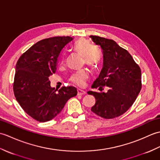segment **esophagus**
<instances>
[{
  "label": "esophagus",
  "instance_id": "1",
  "mask_svg": "<svg viewBox=\"0 0 160 160\" xmlns=\"http://www.w3.org/2000/svg\"><path fill=\"white\" fill-rule=\"evenodd\" d=\"M86 94V91H84L82 89H78V96H82V95H85Z\"/></svg>",
  "mask_w": 160,
  "mask_h": 160
}]
</instances>
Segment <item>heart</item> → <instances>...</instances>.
I'll list each match as a JSON object with an SVG mask.
<instances>
[{"label": "heart", "instance_id": "b5f03b06", "mask_svg": "<svg viewBox=\"0 0 160 160\" xmlns=\"http://www.w3.org/2000/svg\"><path fill=\"white\" fill-rule=\"evenodd\" d=\"M75 50L84 56V62L88 66L95 67L99 63L100 60V52L93 49V47L86 40H82L78 42L75 47ZM88 77H89V73L87 71H82L74 73L71 76V80L77 85L82 86Z\"/></svg>", "mask_w": 160, "mask_h": 160}]
</instances>
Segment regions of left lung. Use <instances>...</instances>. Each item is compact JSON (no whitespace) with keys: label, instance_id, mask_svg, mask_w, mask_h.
Instances as JSON below:
<instances>
[{"label":"left lung","instance_id":"1","mask_svg":"<svg viewBox=\"0 0 160 160\" xmlns=\"http://www.w3.org/2000/svg\"><path fill=\"white\" fill-rule=\"evenodd\" d=\"M103 54V67L92 88L107 93L89 91L96 98L91 108L94 113L105 119H112L124 113L136 100L142 88V73L131 55L113 40L90 36Z\"/></svg>","mask_w":160,"mask_h":160}]
</instances>
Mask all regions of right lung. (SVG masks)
I'll return each instance as SVG.
<instances>
[{
    "instance_id": "1",
    "label": "right lung",
    "mask_w": 160,
    "mask_h": 160,
    "mask_svg": "<svg viewBox=\"0 0 160 160\" xmlns=\"http://www.w3.org/2000/svg\"><path fill=\"white\" fill-rule=\"evenodd\" d=\"M73 40L70 36L40 40L26 51L16 63L15 97L22 109L37 121L52 120L62 110L67 100L77 95L73 87H63L57 92L49 80L56 72L61 53Z\"/></svg>"
}]
</instances>
